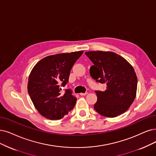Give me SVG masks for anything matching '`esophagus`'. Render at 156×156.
Segmentation results:
<instances>
[{"label": "esophagus", "instance_id": "esophagus-1", "mask_svg": "<svg viewBox=\"0 0 156 156\" xmlns=\"http://www.w3.org/2000/svg\"><path fill=\"white\" fill-rule=\"evenodd\" d=\"M87 94H88V93H80V94L81 96H85V95H87Z\"/></svg>", "mask_w": 156, "mask_h": 156}]
</instances>
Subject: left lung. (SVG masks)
<instances>
[{"label":"left lung","instance_id":"obj_1","mask_svg":"<svg viewBox=\"0 0 156 156\" xmlns=\"http://www.w3.org/2000/svg\"><path fill=\"white\" fill-rule=\"evenodd\" d=\"M85 54L94 63L90 68L91 77L107 85L105 91H95L98 98L95 111L107 118L124 113L136 96L137 78L133 67L113 52L92 51Z\"/></svg>","mask_w":156,"mask_h":156}]
</instances>
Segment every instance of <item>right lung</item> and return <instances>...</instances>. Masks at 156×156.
<instances>
[{"label": "right lung", "mask_w": 156, "mask_h": 156, "mask_svg": "<svg viewBox=\"0 0 156 156\" xmlns=\"http://www.w3.org/2000/svg\"><path fill=\"white\" fill-rule=\"evenodd\" d=\"M83 51L60 53L44 58L34 66L28 78L27 90L33 104L42 116L51 120L60 119L76 104L71 89L65 94L61 90L69 80L74 63Z\"/></svg>", "instance_id": "add662e5"}]
</instances>
